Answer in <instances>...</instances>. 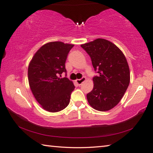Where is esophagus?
Masks as SVG:
<instances>
[{
  "mask_svg": "<svg viewBox=\"0 0 153 153\" xmlns=\"http://www.w3.org/2000/svg\"><path fill=\"white\" fill-rule=\"evenodd\" d=\"M86 77H82V78L79 79H76V82L79 86V85H81L83 82L86 81Z\"/></svg>",
  "mask_w": 153,
  "mask_h": 153,
  "instance_id": "1",
  "label": "esophagus"
}]
</instances>
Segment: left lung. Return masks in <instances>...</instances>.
Wrapping results in <instances>:
<instances>
[{
	"label": "left lung",
	"mask_w": 153,
	"mask_h": 153,
	"mask_svg": "<svg viewBox=\"0 0 153 153\" xmlns=\"http://www.w3.org/2000/svg\"><path fill=\"white\" fill-rule=\"evenodd\" d=\"M81 46L98 71V76L93 77V89L86 95L88 102L97 111H109L120 102L129 86L130 72L127 59L117 46L102 38Z\"/></svg>",
	"instance_id": "8db88e82"
}]
</instances>
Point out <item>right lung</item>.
<instances>
[{
    "label": "right lung",
    "instance_id": "obj_1",
    "mask_svg": "<svg viewBox=\"0 0 153 153\" xmlns=\"http://www.w3.org/2000/svg\"><path fill=\"white\" fill-rule=\"evenodd\" d=\"M74 46L62 42L46 43L36 51L28 65L30 89L41 107L48 112H59L69 103L74 84L60 77L66 72L65 64Z\"/></svg>",
    "mask_w": 153,
    "mask_h": 153
}]
</instances>
